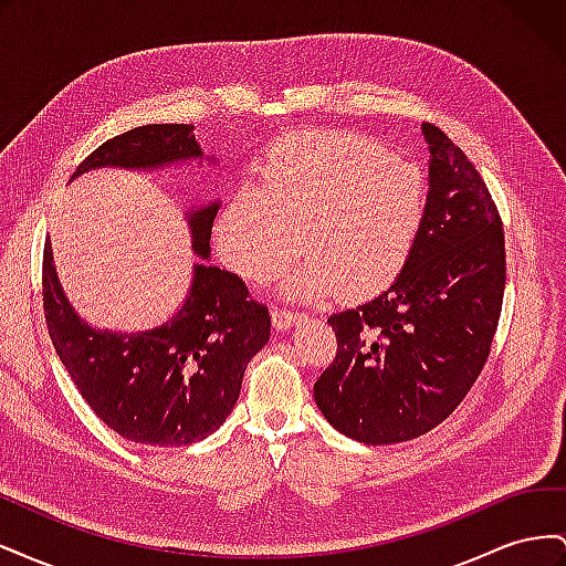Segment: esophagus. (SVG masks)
<instances>
[{"mask_svg": "<svg viewBox=\"0 0 566 566\" xmlns=\"http://www.w3.org/2000/svg\"><path fill=\"white\" fill-rule=\"evenodd\" d=\"M271 318H273V325H276L279 331H287V328H293L295 323L302 321V314L287 312V310H279V306H273V310H271Z\"/></svg>", "mask_w": 566, "mask_h": 566, "instance_id": "34e87169", "label": "esophagus"}]
</instances>
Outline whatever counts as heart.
Here are the masks:
<instances>
[{
	"label": "heart",
	"mask_w": 566,
	"mask_h": 566,
	"mask_svg": "<svg viewBox=\"0 0 566 566\" xmlns=\"http://www.w3.org/2000/svg\"><path fill=\"white\" fill-rule=\"evenodd\" d=\"M424 217L418 165L339 132H302L273 144L254 191L219 212L214 243L248 283H266L293 260L290 297H370L406 269Z\"/></svg>",
	"instance_id": "heart-1"
}]
</instances>
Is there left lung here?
Returning <instances> with one entry per match:
<instances>
[{"label":"left lung","mask_w":566,"mask_h":566,"mask_svg":"<svg viewBox=\"0 0 566 566\" xmlns=\"http://www.w3.org/2000/svg\"><path fill=\"white\" fill-rule=\"evenodd\" d=\"M430 191L406 269L382 295L333 314L335 361L314 385L337 432L370 447L422 437L482 373L505 290V238L486 184L424 123Z\"/></svg>","instance_id":"1"}]
</instances>
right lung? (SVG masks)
I'll return each instance as SVG.
<instances>
[{
  "mask_svg": "<svg viewBox=\"0 0 566 566\" xmlns=\"http://www.w3.org/2000/svg\"><path fill=\"white\" fill-rule=\"evenodd\" d=\"M191 160H202L193 125H144L98 146L73 179L104 167L156 172ZM217 210L219 200L186 210L200 260H210ZM42 295L51 342L82 399L113 432L146 447H186L219 430L250 358L271 335L266 306L248 297L235 273L210 262L193 264L184 304L150 331L113 333L80 318L63 293L49 241Z\"/></svg>",
  "mask_w": 566,
  "mask_h": 566,
  "instance_id": "1",
  "label": "right lung"
}]
</instances>
